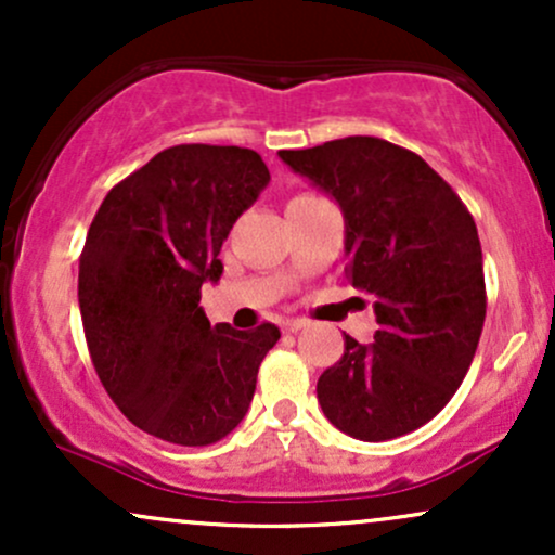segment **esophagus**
I'll return each mask as SVG.
<instances>
[{"mask_svg":"<svg viewBox=\"0 0 555 555\" xmlns=\"http://www.w3.org/2000/svg\"><path fill=\"white\" fill-rule=\"evenodd\" d=\"M305 326H308V321H305V318H289V321L284 323V331L286 334H297V331Z\"/></svg>","mask_w":555,"mask_h":555,"instance_id":"esophagus-1","label":"esophagus"}]
</instances>
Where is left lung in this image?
<instances>
[{
  "instance_id": "left-lung-1",
  "label": "left lung",
  "mask_w": 555,
  "mask_h": 555,
  "mask_svg": "<svg viewBox=\"0 0 555 555\" xmlns=\"http://www.w3.org/2000/svg\"><path fill=\"white\" fill-rule=\"evenodd\" d=\"M339 203L347 279L373 295V344L344 336L318 378L323 415L360 441H391L449 404L486 323V273L473 214L438 171L388 140L352 135L279 151Z\"/></svg>"
}]
</instances>
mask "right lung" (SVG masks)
<instances>
[{"instance_id":"add662e5","label":"right lung","mask_w":555,"mask_h":555,"mask_svg":"<svg viewBox=\"0 0 555 555\" xmlns=\"http://www.w3.org/2000/svg\"><path fill=\"white\" fill-rule=\"evenodd\" d=\"M271 180L256 151L171 145L114 184L80 253L88 352L119 412L180 446L240 425L279 328L208 323L203 282H219L229 229Z\"/></svg>"}]
</instances>
